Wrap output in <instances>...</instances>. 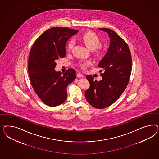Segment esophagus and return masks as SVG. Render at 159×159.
Masks as SVG:
<instances>
[{
  "label": "esophagus",
  "mask_w": 159,
  "mask_h": 159,
  "mask_svg": "<svg viewBox=\"0 0 159 159\" xmlns=\"http://www.w3.org/2000/svg\"><path fill=\"white\" fill-rule=\"evenodd\" d=\"M77 77H84V76L82 75V74H81V73H77Z\"/></svg>",
  "instance_id": "34e87169"
}]
</instances>
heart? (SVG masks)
I'll return each instance as SVG.
<instances>
[{
    "label": "heart",
    "instance_id": "obj_1",
    "mask_svg": "<svg viewBox=\"0 0 159 159\" xmlns=\"http://www.w3.org/2000/svg\"><path fill=\"white\" fill-rule=\"evenodd\" d=\"M82 41L86 45L87 47L91 50H94L101 46V43L100 39L98 38L96 34L92 32H87L82 35L81 38ZM75 41L73 39H71L67 45V50L71 51L73 47L74 46ZM97 54H100L101 51L99 49H97L96 51ZM91 65V62L89 61H80L79 63V66L82 69H85L87 66Z\"/></svg>",
    "mask_w": 159,
    "mask_h": 159
}]
</instances>
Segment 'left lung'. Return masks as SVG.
<instances>
[{"instance_id":"obj_1","label":"left lung","mask_w":159,"mask_h":159,"mask_svg":"<svg viewBox=\"0 0 159 159\" xmlns=\"http://www.w3.org/2000/svg\"><path fill=\"white\" fill-rule=\"evenodd\" d=\"M108 34L110 46L98 63L103 69L102 79L94 80L87 75L90 87L85 92L87 101L94 108L102 109L111 106L120 96L127 86L132 70L130 50L125 41L112 30L98 29Z\"/></svg>"}]
</instances>
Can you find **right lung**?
<instances>
[{
	"label": "right lung",
	"mask_w": 159,
	"mask_h": 159,
	"mask_svg": "<svg viewBox=\"0 0 159 159\" xmlns=\"http://www.w3.org/2000/svg\"><path fill=\"white\" fill-rule=\"evenodd\" d=\"M78 30L66 27H52L41 34L30 51L28 70L34 91L44 104L55 107L67 98V86L76 79L74 69L63 74L54 69L56 61L64 58L67 40Z\"/></svg>",
	"instance_id": "add662e5"
}]
</instances>
